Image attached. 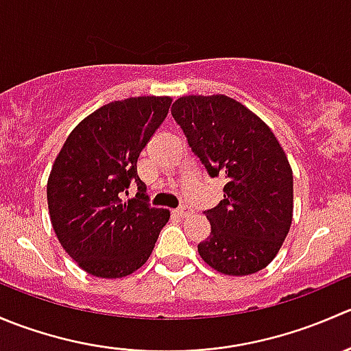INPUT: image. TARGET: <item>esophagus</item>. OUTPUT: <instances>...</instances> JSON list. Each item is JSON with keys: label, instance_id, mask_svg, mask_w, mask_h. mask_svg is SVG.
<instances>
[{"label": "esophagus", "instance_id": "esophagus-1", "mask_svg": "<svg viewBox=\"0 0 351 351\" xmlns=\"http://www.w3.org/2000/svg\"><path fill=\"white\" fill-rule=\"evenodd\" d=\"M192 207H189V205H182V207H178V208H176V210H175V214L176 215H178V217H189V215L190 214H192Z\"/></svg>", "mask_w": 351, "mask_h": 351}]
</instances>
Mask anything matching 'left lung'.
<instances>
[{"label":"left lung","mask_w":351,"mask_h":351,"mask_svg":"<svg viewBox=\"0 0 351 351\" xmlns=\"http://www.w3.org/2000/svg\"><path fill=\"white\" fill-rule=\"evenodd\" d=\"M171 115L208 176H224V198L204 210L210 234L202 260L226 275L263 270L292 222L293 178L289 159L267 123L224 95L183 97Z\"/></svg>","instance_id":"left-lung-1"}]
</instances>
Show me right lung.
<instances>
[{"mask_svg":"<svg viewBox=\"0 0 351 351\" xmlns=\"http://www.w3.org/2000/svg\"><path fill=\"white\" fill-rule=\"evenodd\" d=\"M171 98L112 101L80 122L56 158L47 182L52 228L71 258L100 278L134 274L151 256L169 210L151 207L137 159ZM130 182L136 197L125 200Z\"/></svg>","mask_w":351,"mask_h":351,"instance_id":"right-lung-1","label":"right lung"}]
</instances>
